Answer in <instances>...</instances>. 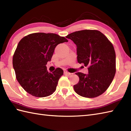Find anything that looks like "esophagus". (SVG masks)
<instances>
[{
    "label": "esophagus",
    "mask_w": 131,
    "mask_h": 131,
    "mask_svg": "<svg viewBox=\"0 0 131 131\" xmlns=\"http://www.w3.org/2000/svg\"><path fill=\"white\" fill-rule=\"evenodd\" d=\"M64 73H65V74L68 75H71V73H69V72H68V71H64Z\"/></svg>",
    "instance_id": "esophagus-1"
}]
</instances>
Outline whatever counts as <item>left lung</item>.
Wrapping results in <instances>:
<instances>
[{
    "label": "left lung",
    "instance_id": "obj_1",
    "mask_svg": "<svg viewBox=\"0 0 131 131\" xmlns=\"http://www.w3.org/2000/svg\"><path fill=\"white\" fill-rule=\"evenodd\" d=\"M66 38L77 46V60L88 66V74L77 73L79 81L74 85L75 92L87 98H94L106 91L116 72V56L112 43L98 30H84Z\"/></svg>",
    "mask_w": 131,
    "mask_h": 131
}]
</instances>
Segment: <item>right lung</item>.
Segmentation results:
<instances>
[{
    "label": "right lung",
    "mask_w": 131,
    "mask_h": 131,
    "mask_svg": "<svg viewBox=\"0 0 131 131\" xmlns=\"http://www.w3.org/2000/svg\"><path fill=\"white\" fill-rule=\"evenodd\" d=\"M68 40L53 33H32L19 41L13 57L16 79L25 91L33 96L44 97L56 91L63 74L61 68L49 72L46 65L51 61L58 44Z\"/></svg>",
    "instance_id": "obj_1"
}]
</instances>
